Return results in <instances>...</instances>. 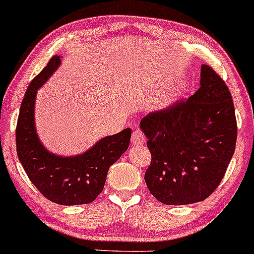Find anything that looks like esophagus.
<instances>
[{
    "label": "esophagus",
    "mask_w": 254,
    "mask_h": 254,
    "mask_svg": "<svg viewBox=\"0 0 254 254\" xmlns=\"http://www.w3.org/2000/svg\"><path fill=\"white\" fill-rule=\"evenodd\" d=\"M130 140H132L133 145H144L146 142V138H145L144 133L136 128V129H134V132L132 133V139Z\"/></svg>",
    "instance_id": "1"
}]
</instances>
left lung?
Returning a JSON list of instances; mask_svg holds the SVG:
<instances>
[{
  "mask_svg": "<svg viewBox=\"0 0 254 254\" xmlns=\"http://www.w3.org/2000/svg\"><path fill=\"white\" fill-rule=\"evenodd\" d=\"M199 85L189 99L147 114L140 121L151 152L145 182L165 205L206 199L234 155L238 127L227 85L207 64H201Z\"/></svg>",
  "mask_w": 254,
  "mask_h": 254,
  "instance_id": "obj_1",
  "label": "left lung"
}]
</instances>
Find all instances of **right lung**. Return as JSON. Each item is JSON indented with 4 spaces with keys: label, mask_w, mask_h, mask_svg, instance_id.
Here are the masks:
<instances>
[{
    "label": "right lung",
    "mask_w": 254,
    "mask_h": 254,
    "mask_svg": "<svg viewBox=\"0 0 254 254\" xmlns=\"http://www.w3.org/2000/svg\"><path fill=\"white\" fill-rule=\"evenodd\" d=\"M60 64L61 56H53L28 85L16 124V152L28 179L45 198L60 205L89 204L103 190L109 168L127 151L132 130L104 136L80 155L60 156L47 150L36 129V97Z\"/></svg>",
    "instance_id": "add662e5"
}]
</instances>
